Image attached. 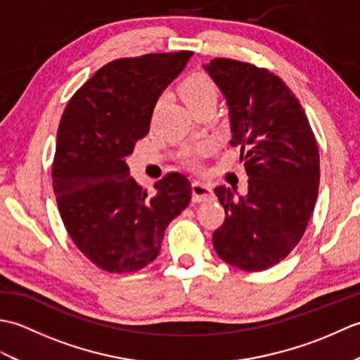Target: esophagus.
<instances>
[{"instance_id":"obj_1","label":"esophagus","mask_w":360,"mask_h":360,"mask_svg":"<svg viewBox=\"0 0 360 360\" xmlns=\"http://www.w3.org/2000/svg\"><path fill=\"white\" fill-rule=\"evenodd\" d=\"M213 196L212 188L202 182H193L192 184V200L193 202H202L205 200H210Z\"/></svg>"}]
</instances>
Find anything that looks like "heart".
Returning <instances> with one entry per match:
<instances>
[{"label":"heart","mask_w":360,"mask_h":360,"mask_svg":"<svg viewBox=\"0 0 360 360\" xmlns=\"http://www.w3.org/2000/svg\"><path fill=\"white\" fill-rule=\"evenodd\" d=\"M179 93L192 112L202 108L205 105H217L218 101V88L215 83H213V80L205 74L188 75V77L182 80L179 85ZM210 150V145H200V147H196L193 150H187L184 153L186 162L188 165L196 167L200 158L209 155Z\"/></svg>","instance_id":"heart-1"}]
</instances>
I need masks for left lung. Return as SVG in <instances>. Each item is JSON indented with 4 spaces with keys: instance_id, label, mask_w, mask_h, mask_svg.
<instances>
[{
    "instance_id": "8db88e82",
    "label": "left lung",
    "mask_w": 360,
    "mask_h": 360,
    "mask_svg": "<svg viewBox=\"0 0 360 360\" xmlns=\"http://www.w3.org/2000/svg\"><path fill=\"white\" fill-rule=\"evenodd\" d=\"M204 70L226 97L231 145L249 176L248 195L238 200L229 187L215 188L226 219L213 232V248L241 271H264L307 231L320 181L316 136L292 91L266 68L213 58Z\"/></svg>"
}]
</instances>
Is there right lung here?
Masks as SVG:
<instances>
[{"label":"right lung","instance_id":"add662e5","mask_svg":"<svg viewBox=\"0 0 360 360\" xmlns=\"http://www.w3.org/2000/svg\"><path fill=\"white\" fill-rule=\"evenodd\" d=\"M190 51L117 58L68 102L57 131L52 187L75 246L101 269L129 274L159 255L170 221L192 198L172 172L148 195L129 176L127 158L150 131L162 91L184 70Z\"/></svg>","mask_w":360,"mask_h":360}]
</instances>
